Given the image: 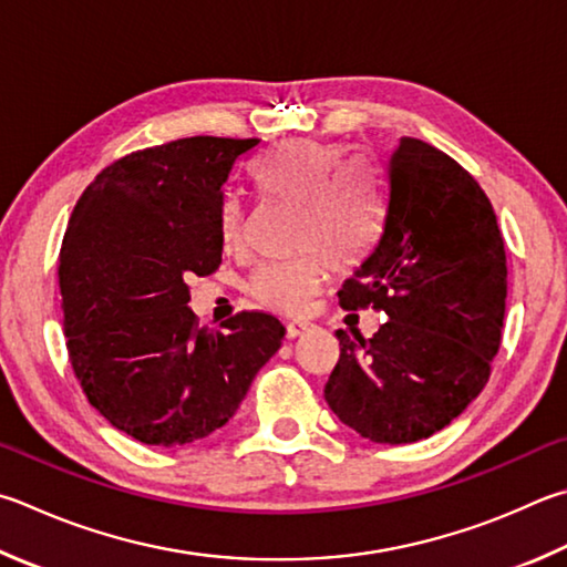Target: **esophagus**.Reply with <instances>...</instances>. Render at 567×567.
<instances>
[{
  "instance_id": "1",
  "label": "esophagus",
  "mask_w": 567,
  "mask_h": 567,
  "mask_svg": "<svg viewBox=\"0 0 567 567\" xmlns=\"http://www.w3.org/2000/svg\"><path fill=\"white\" fill-rule=\"evenodd\" d=\"M287 339H295V337H302L305 332H310L312 324L310 322H302V319H295V322H287Z\"/></svg>"
}]
</instances>
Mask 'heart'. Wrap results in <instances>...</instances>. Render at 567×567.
<instances>
[{
    "label": "heart",
    "mask_w": 567,
    "mask_h": 567,
    "mask_svg": "<svg viewBox=\"0 0 567 567\" xmlns=\"http://www.w3.org/2000/svg\"><path fill=\"white\" fill-rule=\"evenodd\" d=\"M342 146L317 138H285L252 161L257 193L297 203V245L328 255L334 267H349L369 250L379 220L377 173L364 156H344ZM218 235L225 252H240L248 240V215L235 195L218 205ZM327 272L318 252L267 262L252 275L250 292L272 310L297 312L315 295Z\"/></svg>",
    "instance_id": "b5f03b06"
}]
</instances>
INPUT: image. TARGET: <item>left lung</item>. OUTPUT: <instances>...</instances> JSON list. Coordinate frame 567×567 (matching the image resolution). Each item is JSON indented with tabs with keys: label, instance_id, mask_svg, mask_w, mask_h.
<instances>
[{
	"label": "left lung",
	"instance_id": "1",
	"mask_svg": "<svg viewBox=\"0 0 567 567\" xmlns=\"http://www.w3.org/2000/svg\"><path fill=\"white\" fill-rule=\"evenodd\" d=\"M488 195L429 143L401 138L386 166L379 240L337 292L342 310L386 315L374 337L339 329L324 399L377 444H414L449 426L491 377L508 287Z\"/></svg>",
	"mask_w": 567,
	"mask_h": 567
}]
</instances>
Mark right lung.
I'll return each mask as SVG.
<instances>
[{"label":"right lung","instance_id":"1","mask_svg":"<svg viewBox=\"0 0 567 567\" xmlns=\"http://www.w3.org/2000/svg\"><path fill=\"white\" fill-rule=\"evenodd\" d=\"M257 138L193 136L113 161L81 193L59 252L69 362L101 416L146 446H185L230 421L282 344L267 312L200 327L193 275L223 262L218 205Z\"/></svg>","mask_w":567,"mask_h":567}]
</instances>
